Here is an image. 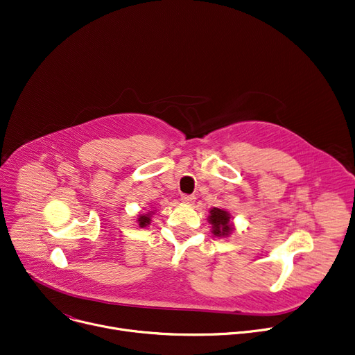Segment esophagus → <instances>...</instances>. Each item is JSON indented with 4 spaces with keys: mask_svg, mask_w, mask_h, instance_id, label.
<instances>
[{
    "mask_svg": "<svg viewBox=\"0 0 355 355\" xmlns=\"http://www.w3.org/2000/svg\"><path fill=\"white\" fill-rule=\"evenodd\" d=\"M194 200H196L194 196H182V197H181V201L185 202V204H193Z\"/></svg>",
    "mask_w": 355,
    "mask_h": 355,
    "instance_id": "esophagus-1",
    "label": "esophagus"
}]
</instances>
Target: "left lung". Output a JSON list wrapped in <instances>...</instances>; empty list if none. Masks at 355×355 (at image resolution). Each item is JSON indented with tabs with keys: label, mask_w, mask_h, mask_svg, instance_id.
Wrapping results in <instances>:
<instances>
[{
	"label": "left lung",
	"mask_w": 355,
	"mask_h": 355,
	"mask_svg": "<svg viewBox=\"0 0 355 355\" xmlns=\"http://www.w3.org/2000/svg\"><path fill=\"white\" fill-rule=\"evenodd\" d=\"M208 221L212 227V234L217 235V237H228L234 230L230 212L221 208H211Z\"/></svg>",
	"instance_id": "obj_1"
}]
</instances>
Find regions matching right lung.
Instances as JSON below:
<instances>
[{
  "instance_id": "1",
  "label": "right lung",
  "mask_w": 355,
  "mask_h": 355,
  "mask_svg": "<svg viewBox=\"0 0 355 355\" xmlns=\"http://www.w3.org/2000/svg\"><path fill=\"white\" fill-rule=\"evenodd\" d=\"M154 214L153 211H148V212H146V214H139L138 216V224H139V227H147V225H150V223H151V216Z\"/></svg>"
}]
</instances>
